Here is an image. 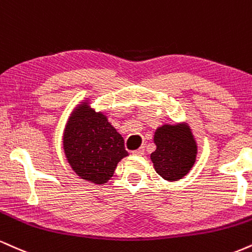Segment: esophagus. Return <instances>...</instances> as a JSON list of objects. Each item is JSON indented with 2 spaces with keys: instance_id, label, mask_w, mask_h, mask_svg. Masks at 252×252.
I'll list each match as a JSON object with an SVG mask.
<instances>
[{
  "instance_id": "esophagus-1",
  "label": "esophagus",
  "mask_w": 252,
  "mask_h": 252,
  "mask_svg": "<svg viewBox=\"0 0 252 252\" xmlns=\"http://www.w3.org/2000/svg\"><path fill=\"white\" fill-rule=\"evenodd\" d=\"M132 154L136 156H142V155H144V149L143 148H139V149L132 151Z\"/></svg>"
}]
</instances>
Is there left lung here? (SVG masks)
<instances>
[{
	"label": "left lung",
	"instance_id": "obj_1",
	"mask_svg": "<svg viewBox=\"0 0 252 252\" xmlns=\"http://www.w3.org/2000/svg\"><path fill=\"white\" fill-rule=\"evenodd\" d=\"M156 150L150 155L154 168L165 181H178L191 170L197 155V144L187 124H164L154 135Z\"/></svg>",
	"mask_w": 252,
	"mask_h": 252
}]
</instances>
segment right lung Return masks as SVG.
I'll list each match as a JSON object with an SVG mask.
<instances>
[{"label":"right lung","mask_w":252,"mask_h":252,"mask_svg":"<svg viewBox=\"0 0 252 252\" xmlns=\"http://www.w3.org/2000/svg\"><path fill=\"white\" fill-rule=\"evenodd\" d=\"M63 149L77 176L95 184L110 180L117 163L129 155L123 137L107 116L96 113L87 101L75 108L66 122Z\"/></svg>","instance_id":"1"}]
</instances>
